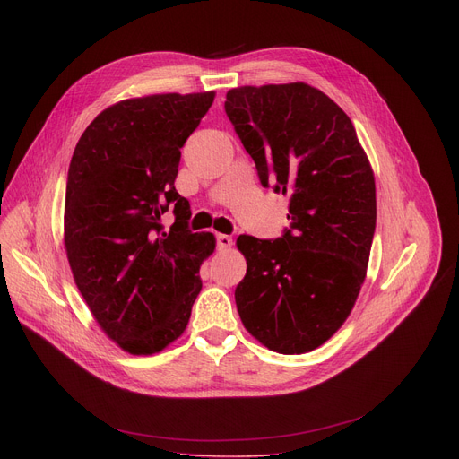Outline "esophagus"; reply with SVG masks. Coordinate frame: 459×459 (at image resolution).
<instances>
[{"label": "esophagus", "instance_id": "esophagus-1", "mask_svg": "<svg viewBox=\"0 0 459 459\" xmlns=\"http://www.w3.org/2000/svg\"><path fill=\"white\" fill-rule=\"evenodd\" d=\"M215 238H217V247H220L221 251L232 247V236H229V234H217Z\"/></svg>", "mask_w": 459, "mask_h": 459}]
</instances>
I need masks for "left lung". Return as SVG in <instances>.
<instances>
[{
	"label": "left lung",
	"mask_w": 459,
	"mask_h": 459,
	"mask_svg": "<svg viewBox=\"0 0 459 459\" xmlns=\"http://www.w3.org/2000/svg\"><path fill=\"white\" fill-rule=\"evenodd\" d=\"M225 111L264 187L290 195L277 239L242 234L247 273L236 286L246 329L284 353L316 350L341 329L365 282L376 182L350 117L307 83L236 87Z\"/></svg>",
	"instance_id": "8db88e82"
}]
</instances>
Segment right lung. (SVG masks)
Segmentation results:
<instances>
[{
	"label": "right lung",
	"instance_id": "obj_1",
	"mask_svg": "<svg viewBox=\"0 0 459 459\" xmlns=\"http://www.w3.org/2000/svg\"><path fill=\"white\" fill-rule=\"evenodd\" d=\"M213 91L117 102L87 126L72 154L65 195V249L94 320L134 355H152L184 333L215 249L212 232L187 230L178 195L180 149L213 102ZM173 207L165 233L160 215Z\"/></svg>",
	"mask_w": 459,
	"mask_h": 459
}]
</instances>
